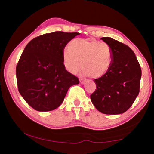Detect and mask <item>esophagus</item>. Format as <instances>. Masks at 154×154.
Wrapping results in <instances>:
<instances>
[{"mask_svg": "<svg viewBox=\"0 0 154 154\" xmlns=\"http://www.w3.org/2000/svg\"><path fill=\"white\" fill-rule=\"evenodd\" d=\"M86 79H83L82 78H80L79 79V82L81 83H85V82H86Z\"/></svg>", "mask_w": 154, "mask_h": 154, "instance_id": "1", "label": "esophagus"}]
</instances>
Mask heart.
I'll return each instance as SVG.
<instances>
[{
    "mask_svg": "<svg viewBox=\"0 0 154 154\" xmlns=\"http://www.w3.org/2000/svg\"><path fill=\"white\" fill-rule=\"evenodd\" d=\"M62 58L70 72L77 73L82 67L83 75L96 79L104 76L110 69L113 51L106 43L75 38L63 50Z\"/></svg>",
    "mask_w": 154,
    "mask_h": 154,
    "instance_id": "obj_1",
    "label": "heart"
}]
</instances>
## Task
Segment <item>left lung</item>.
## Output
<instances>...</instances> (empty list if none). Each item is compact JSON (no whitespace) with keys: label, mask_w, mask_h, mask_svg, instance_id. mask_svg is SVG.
Listing matches in <instances>:
<instances>
[{"label":"left lung","mask_w":154,"mask_h":154,"mask_svg":"<svg viewBox=\"0 0 154 154\" xmlns=\"http://www.w3.org/2000/svg\"><path fill=\"white\" fill-rule=\"evenodd\" d=\"M101 39L111 46L113 61L104 76L94 79L96 88L90 98L101 113L121 114L132 106L139 94L141 69L128 46L108 36Z\"/></svg>","instance_id":"1"}]
</instances>
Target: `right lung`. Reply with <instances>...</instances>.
I'll use <instances>...</instances> for the list:
<instances>
[{"instance_id":"obj_1","label":"right lung","mask_w":154,"mask_h":154,"mask_svg":"<svg viewBox=\"0 0 154 154\" xmlns=\"http://www.w3.org/2000/svg\"><path fill=\"white\" fill-rule=\"evenodd\" d=\"M79 32L61 31L36 36L28 43L16 66L18 91L38 111H49L63 102L69 88L79 83L65 69L62 52Z\"/></svg>"}]
</instances>
